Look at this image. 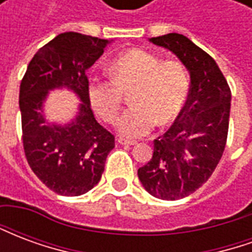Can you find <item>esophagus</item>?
<instances>
[{
    "label": "esophagus",
    "mask_w": 252,
    "mask_h": 252,
    "mask_svg": "<svg viewBox=\"0 0 252 252\" xmlns=\"http://www.w3.org/2000/svg\"><path fill=\"white\" fill-rule=\"evenodd\" d=\"M119 143L120 144H126V146H133V144H136L135 140H128V139H124V137H119Z\"/></svg>",
    "instance_id": "esophagus-1"
}]
</instances>
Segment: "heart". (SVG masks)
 <instances>
[{
	"label": "heart",
	"instance_id": "b5f03b06",
	"mask_svg": "<svg viewBox=\"0 0 252 252\" xmlns=\"http://www.w3.org/2000/svg\"><path fill=\"white\" fill-rule=\"evenodd\" d=\"M109 79L92 78L88 95L93 109L115 124L129 94L132 105L119 120V131L126 137H140L154 126H166L177 119L189 95V75L175 59L162 58L146 50H129L109 64Z\"/></svg>",
	"mask_w": 252,
	"mask_h": 252
}]
</instances>
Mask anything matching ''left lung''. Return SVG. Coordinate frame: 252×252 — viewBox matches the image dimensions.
<instances>
[{
  "label": "left lung",
  "instance_id": "obj_1",
  "mask_svg": "<svg viewBox=\"0 0 252 252\" xmlns=\"http://www.w3.org/2000/svg\"><path fill=\"white\" fill-rule=\"evenodd\" d=\"M174 52L190 72L185 106L167 132L154 140V154L137 170L148 193L160 200L188 197L209 180L225 148L231 89L215 59L180 33L151 37Z\"/></svg>",
  "mask_w": 252,
  "mask_h": 252
}]
</instances>
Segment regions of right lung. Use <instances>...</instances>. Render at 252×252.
<instances>
[{
  "instance_id": "add662e5",
  "label": "right lung",
  "mask_w": 252,
  "mask_h": 252,
  "mask_svg": "<svg viewBox=\"0 0 252 252\" xmlns=\"http://www.w3.org/2000/svg\"><path fill=\"white\" fill-rule=\"evenodd\" d=\"M109 41L64 32L36 52L20 85V110L25 158L36 177L61 195H81L93 189L104 173L115 136L99 126L90 109L89 67ZM71 88L84 102L66 127L48 125L42 101L48 90Z\"/></svg>"
}]
</instances>
